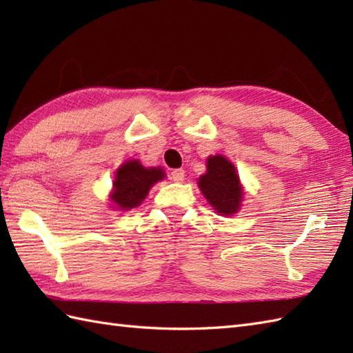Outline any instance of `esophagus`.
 Wrapping results in <instances>:
<instances>
[{"label":"esophagus","instance_id":"1","mask_svg":"<svg viewBox=\"0 0 353 353\" xmlns=\"http://www.w3.org/2000/svg\"><path fill=\"white\" fill-rule=\"evenodd\" d=\"M171 179L177 183H181L185 181V171L183 170H172L171 171Z\"/></svg>","mask_w":353,"mask_h":353}]
</instances>
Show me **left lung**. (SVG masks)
I'll use <instances>...</instances> for the list:
<instances>
[{"mask_svg": "<svg viewBox=\"0 0 353 353\" xmlns=\"http://www.w3.org/2000/svg\"><path fill=\"white\" fill-rule=\"evenodd\" d=\"M197 185L208 203L219 215L232 216L241 209L245 192L236 167L226 156H209L206 172L199 177Z\"/></svg>", "mask_w": 353, "mask_h": 353, "instance_id": "obj_1", "label": "left lung"}]
</instances>
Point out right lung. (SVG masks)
<instances>
[{
    "label": "right lung",
    "instance_id": "1",
    "mask_svg": "<svg viewBox=\"0 0 353 353\" xmlns=\"http://www.w3.org/2000/svg\"><path fill=\"white\" fill-rule=\"evenodd\" d=\"M167 177L162 167H144L139 159H129L115 171L109 200L118 211L138 208L157 182Z\"/></svg>",
    "mask_w": 353,
    "mask_h": 353
}]
</instances>
